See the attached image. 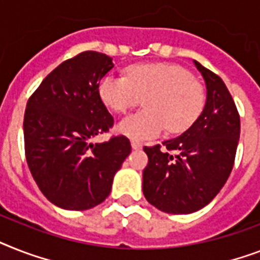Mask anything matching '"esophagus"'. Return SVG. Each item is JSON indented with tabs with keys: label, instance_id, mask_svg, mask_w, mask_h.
<instances>
[{
	"label": "esophagus",
	"instance_id": "34e87169",
	"mask_svg": "<svg viewBox=\"0 0 260 260\" xmlns=\"http://www.w3.org/2000/svg\"><path fill=\"white\" fill-rule=\"evenodd\" d=\"M131 145H132V148H134V149H140L141 147H143L140 141H136V140L131 141Z\"/></svg>",
	"mask_w": 260,
	"mask_h": 260
}]
</instances>
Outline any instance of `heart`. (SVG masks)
Masks as SVG:
<instances>
[{"label":"heart","instance_id":"1","mask_svg":"<svg viewBox=\"0 0 260 260\" xmlns=\"http://www.w3.org/2000/svg\"><path fill=\"white\" fill-rule=\"evenodd\" d=\"M99 94L109 109L123 113L144 99L143 111L125 116L117 131L136 141L159 136L163 131L183 132L200 115L204 104L202 85L189 72L172 64L131 67L125 77L104 76Z\"/></svg>","mask_w":260,"mask_h":260}]
</instances>
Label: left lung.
<instances>
[{"label":"left lung","instance_id":"obj_1","mask_svg":"<svg viewBox=\"0 0 260 260\" xmlns=\"http://www.w3.org/2000/svg\"><path fill=\"white\" fill-rule=\"evenodd\" d=\"M207 88L203 112L180 136L144 147L143 193L167 214H192L218 195L233 171L240 136V117L218 75L193 61ZM175 151V154L172 152Z\"/></svg>","mask_w":260,"mask_h":260}]
</instances>
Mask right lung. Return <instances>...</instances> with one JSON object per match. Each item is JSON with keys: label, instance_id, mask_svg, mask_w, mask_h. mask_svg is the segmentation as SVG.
I'll return each mask as SVG.
<instances>
[{"label": "right lung", "instance_id": "obj_1", "mask_svg": "<svg viewBox=\"0 0 260 260\" xmlns=\"http://www.w3.org/2000/svg\"><path fill=\"white\" fill-rule=\"evenodd\" d=\"M112 68L107 54L82 52L50 72L27 100V166L46 199L64 210L84 211L103 203L131 153L123 135L90 141L113 125L99 94V82Z\"/></svg>", "mask_w": 260, "mask_h": 260}]
</instances>
